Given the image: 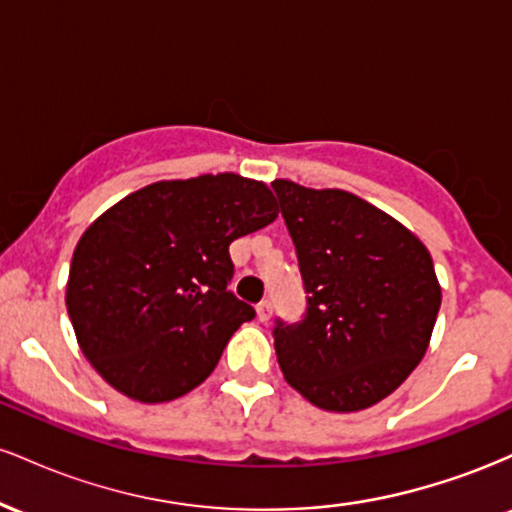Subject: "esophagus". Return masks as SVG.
Masks as SVG:
<instances>
[{
	"label": "esophagus",
	"instance_id": "34e87169",
	"mask_svg": "<svg viewBox=\"0 0 512 512\" xmlns=\"http://www.w3.org/2000/svg\"><path fill=\"white\" fill-rule=\"evenodd\" d=\"M255 310H257V320L260 322H267L269 317H272V303L269 301H262Z\"/></svg>",
	"mask_w": 512,
	"mask_h": 512
}]
</instances>
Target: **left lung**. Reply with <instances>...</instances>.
Masks as SVG:
<instances>
[{
  "label": "left lung",
  "mask_w": 512,
  "mask_h": 512,
  "mask_svg": "<svg viewBox=\"0 0 512 512\" xmlns=\"http://www.w3.org/2000/svg\"><path fill=\"white\" fill-rule=\"evenodd\" d=\"M308 308L276 320L281 373L315 407L361 411L424 358L440 308L431 252L409 228L344 190L272 182Z\"/></svg>",
  "instance_id": "left-lung-1"
}]
</instances>
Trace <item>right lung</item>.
<instances>
[{
    "label": "right lung",
    "instance_id": "right-lung-1",
    "mask_svg": "<svg viewBox=\"0 0 512 512\" xmlns=\"http://www.w3.org/2000/svg\"><path fill=\"white\" fill-rule=\"evenodd\" d=\"M276 214L264 182L219 173L154 182L98 216L76 243L67 313L105 383L146 404L204 383L255 317L228 291V245Z\"/></svg>",
    "mask_w": 512,
    "mask_h": 512
}]
</instances>
